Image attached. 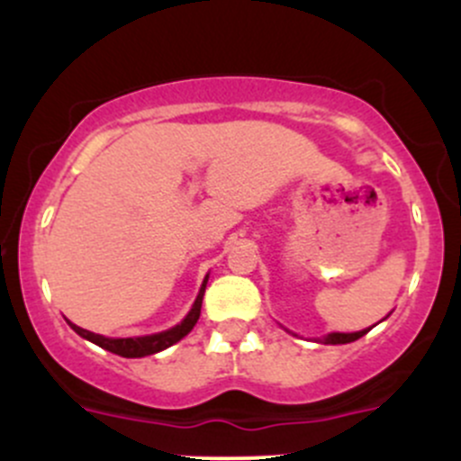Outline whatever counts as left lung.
Wrapping results in <instances>:
<instances>
[{"instance_id": "obj_1", "label": "left lung", "mask_w": 461, "mask_h": 461, "mask_svg": "<svg viewBox=\"0 0 461 461\" xmlns=\"http://www.w3.org/2000/svg\"><path fill=\"white\" fill-rule=\"evenodd\" d=\"M370 330V328H368ZM368 330H361V332H352V334H343V332H332L325 337V343H332V346H337V343H350V341H357V339H361L364 334H368Z\"/></svg>"}]
</instances>
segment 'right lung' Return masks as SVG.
<instances>
[{
  "instance_id": "right-lung-1",
  "label": "right lung",
  "mask_w": 461,
  "mask_h": 461,
  "mask_svg": "<svg viewBox=\"0 0 461 461\" xmlns=\"http://www.w3.org/2000/svg\"><path fill=\"white\" fill-rule=\"evenodd\" d=\"M204 285H207V278H204L201 292H198L196 303H194L192 312H189L187 317H185L183 323H178V325H176V328L167 330V332L151 334V337H138V339H106V337H102V334L88 332V330L80 328V325H76V323H68V325H71V328L76 330V332L80 334V337L88 339V341L95 343V346L104 348V350L113 352V355L127 357V359H136V357L153 355V352H160V350H165V348L174 346V343H178L180 339L187 337V334L192 332V328H194V325H196L198 317H201Z\"/></svg>"
}]
</instances>
